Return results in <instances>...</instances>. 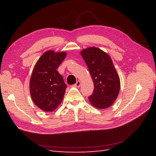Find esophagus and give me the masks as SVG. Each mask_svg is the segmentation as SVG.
I'll return each instance as SVG.
<instances>
[{
	"mask_svg": "<svg viewBox=\"0 0 156 156\" xmlns=\"http://www.w3.org/2000/svg\"><path fill=\"white\" fill-rule=\"evenodd\" d=\"M80 84H81V82L78 80V81L76 82V83L74 84V86H75L76 87H80Z\"/></svg>",
	"mask_w": 156,
	"mask_h": 156,
	"instance_id": "obj_1",
	"label": "esophagus"
}]
</instances>
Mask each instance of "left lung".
<instances>
[{
	"label": "left lung",
	"mask_w": 156,
	"mask_h": 156,
	"mask_svg": "<svg viewBox=\"0 0 156 156\" xmlns=\"http://www.w3.org/2000/svg\"><path fill=\"white\" fill-rule=\"evenodd\" d=\"M80 54L87 64L94 83V91L88 97L94 107L108 108L114 103L120 90V79L112 59L101 49L90 47L82 49Z\"/></svg>",
	"instance_id": "left-lung-1"
}]
</instances>
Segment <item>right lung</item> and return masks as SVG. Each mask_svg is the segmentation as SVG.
<instances>
[{"label": "right lung", "mask_w": 156, "mask_h": 156, "mask_svg": "<svg viewBox=\"0 0 156 156\" xmlns=\"http://www.w3.org/2000/svg\"><path fill=\"white\" fill-rule=\"evenodd\" d=\"M66 57L65 51L49 50L36 62L29 82L33 101L42 111L52 112L60 105L66 85L57 68Z\"/></svg>", "instance_id": "add662e5"}]
</instances>
